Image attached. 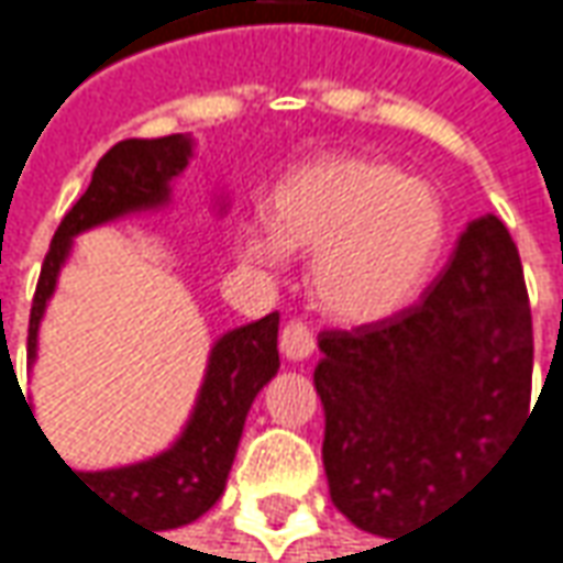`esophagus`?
<instances>
[{"label":"esophagus","mask_w":563,"mask_h":563,"mask_svg":"<svg viewBox=\"0 0 563 563\" xmlns=\"http://www.w3.org/2000/svg\"><path fill=\"white\" fill-rule=\"evenodd\" d=\"M280 352L289 361L308 358L314 352V333L308 330V323L301 320H286V327L280 330Z\"/></svg>","instance_id":"esophagus-1"}]
</instances>
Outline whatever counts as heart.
<instances>
[{
  "label": "heart",
  "instance_id": "b5f03b06",
  "mask_svg": "<svg viewBox=\"0 0 563 563\" xmlns=\"http://www.w3.org/2000/svg\"><path fill=\"white\" fill-rule=\"evenodd\" d=\"M445 240L437 186L396 165L327 155L286 174L271 192V223H243L236 252L277 271L289 249H314L308 286L327 318L364 327L393 318L423 286Z\"/></svg>",
  "mask_w": 563,
  "mask_h": 563
}]
</instances>
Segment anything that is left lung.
<instances>
[{
	"mask_svg": "<svg viewBox=\"0 0 563 563\" xmlns=\"http://www.w3.org/2000/svg\"><path fill=\"white\" fill-rule=\"evenodd\" d=\"M318 345L330 498L396 539L467 493L530 415L533 318L508 227L471 221L417 305Z\"/></svg>",
	"mask_w": 563,
	"mask_h": 563,
	"instance_id": "1",
	"label": "left lung"
}]
</instances>
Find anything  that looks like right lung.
<instances>
[{
    "mask_svg": "<svg viewBox=\"0 0 563 563\" xmlns=\"http://www.w3.org/2000/svg\"><path fill=\"white\" fill-rule=\"evenodd\" d=\"M189 155H192L189 136L170 133L162 140H124L99 158L87 192L70 205L46 252L30 305L27 361L36 358V330L46 311V301L55 292L58 271L68 258L70 240L89 227L124 218L130 211L165 205L170 199V180L184 174ZM277 327H280V314L274 311L255 323L223 333L214 342L192 417L167 452L130 467L96 471V474H77L68 464L65 467L74 476H80L96 498L108 501L111 508H121L143 523H152L155 530H174L199 520L223 495L227 474L233 467L236 445L243 437L245 415L264 383L280 367Z\"/></svg>",
    "mask_w": 563,
    "mask_h": 563,
    "instance_id": "1",
    "label": "right lung"
}]
</instances>
